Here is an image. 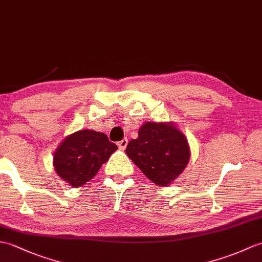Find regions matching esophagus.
<instances>
[{
	"label": "esophagus",
	"instance_id": "1",
	"mask_svg": "<svg viewBox=\"0 0 262 262\" xmlns=\"http://www.w3.org/2000/svg\"><path fill=\"white\" fill-rule=\"evenodd\" d=\"M127 144H128V141H127L126 138H124L123 141H120V142H118V147L121 149V150H124L126 147H127Z\"/></svg>",
	"mask_w": 262,
	"mask_h": 262
}]
</instances>
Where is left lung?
Here are the masks:
<instances>
[{"instance_id": "obj_1", "label": "left lung", "mask_w": 262, "mask_h": 262, "mask_svg": "<svg viewBox=\"0 0 262 262\" xmlns=\"http://www.w3.org/2000/svg\"><path fill=\"white\" fill-rule=\"evenodd\" d=\"M126 154L153 183L167 186L186 167L190 146L173 123L147 121L127 145Z\"/></svg>"}]
</instances>
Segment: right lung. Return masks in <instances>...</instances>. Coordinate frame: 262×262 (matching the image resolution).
Listing matches in <instances>:
<instances>
[{
  "label": "right lung",
  "instance_id": "right-lung-1",
  "mask_svg": "<svg viewBox=\"0 0 262 262\" xmlns=\"http://www.w3.org/2000/svg\"><path fill=\"white\" fill-rule=\"evenodd\" d=\"M118 147L103 133L78 130L67 136L54 151L57 174L71 187L86 184Z\"/></svg>",
  "mask_w": 262,
  "mask_h": 262
}]
</instances>
